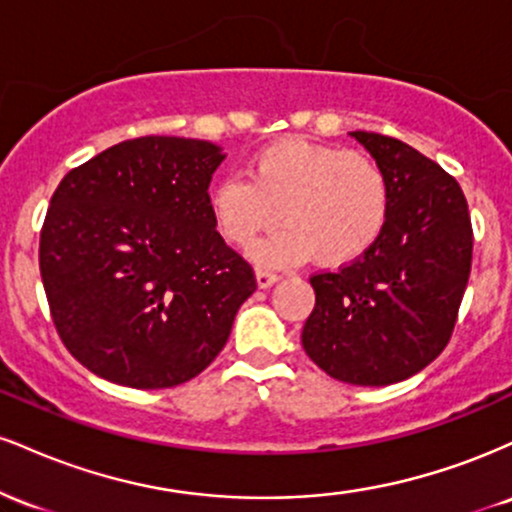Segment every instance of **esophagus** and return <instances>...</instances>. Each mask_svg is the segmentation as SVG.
I'll return each mask as SVG.
<instances>
[{"label":"esophagus","mask_w":512,"mask_h":512,"mask_svg":"<svg viewBox=\"0 0 512 512\" xmlns=\"http://www.w3.org/2000/svg\"><path fill=\"white\" fill-rule=\"evenodd\" d=\"M279 279L281 276L276 272H269V269H257V286H260V289H269V286L276 284Z\"/></svg>","instance_id":"obj_1"}]
</instances>
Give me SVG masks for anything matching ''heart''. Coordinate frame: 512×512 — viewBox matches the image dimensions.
I'll use <instances>...</instances> for the list:
<instances>
[{"instance_id": "b5f03b06", "label": "heart", "mask_w": 512, "mask_h": 512, "mask_svg": "<svg viewBox=\"0 0 512 512\" xmlns=\"http://www.w3.org/2000/svg\"><path fill=\"white\" fill-rule=\"evenodd\" d=\"M245 175L216 182L209 211L236 248H250L281 214L286 226L252 250L262 264L315 255L325 267H342L366 255L390 219V180L363 151L284 139L257 151Z\"/></svg>"}]
</instances>
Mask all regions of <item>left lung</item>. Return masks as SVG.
Masks as SVG:
<instances>
[{
	"label": "left lung",
	"instance_id": "1",
	"mask_svg": "<svg viewBox=\"0 0 512 512\" xmlns=\"http://www.w3.org/2000/svg\"><path fill=\"white\" fill-rule=\"evenodd\" d=\"M351 137L385 168L390 219L366 255L310 276L315 308L301 339L327 375L380 387L411 378L448 346L474 233L460 182L436 161L385 134Z\"/></svg>",
	"mask_w": 512,
	"mask_h": 512
}]
</instances>
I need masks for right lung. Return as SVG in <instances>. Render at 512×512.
Segmentation results:
<instances>
[{
    "label": "right lung",
    "mask_w": 512,
    "mask_h": 512,
    "mask_svg": "<svg viewBox=\"0 0 512 512\" xmlns=\"http://www.w3.org/2000/svg\"><path fill=\"white\" fill-rule=\"evenodd\" d=\"M219 146L127 139L64 175L40 231V276L57 334L110 383H187L219 356L255 272L216 231Z\"/></svg>",
    "instance_id": "obj_1"
}]
</instances>
